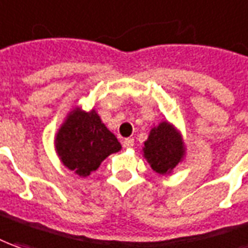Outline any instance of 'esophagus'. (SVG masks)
<instances>
[{
    "mask_svg": "<svg viewBox=\"0 0 248 248\" xmlns=\"http://www.w3.org/2000/svg\"><path fill=\"white\" fill-rule=\"evenodd\" d=\"M123 146H124V148H132V147H134V139H131V138L124 139V141H123Z\"/></svg>",
    "mask_w": 248,
    "mask_h": 248,
    "instance_id": "obj_1",
    "label": "esophagus"
}]
</instances>
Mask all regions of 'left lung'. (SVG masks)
<instances>
[{
  "label": "left lung",
  "mask_w": 248,
  "mask_h": 248,
  "mask_svg": "<svg viewBox=\"0 0 248 248\" xmlns=\"http://www.w3.org/2000/svg\"><path fill=\"white\" fill-rule=\"evenodd\" d=\"M141 153L155 173L171 174L186 155V146L182 134L170 121H160L154 125L143 143Z\"/></svg>",
  "instance_id": "left-lung-1"
}]
</instances>
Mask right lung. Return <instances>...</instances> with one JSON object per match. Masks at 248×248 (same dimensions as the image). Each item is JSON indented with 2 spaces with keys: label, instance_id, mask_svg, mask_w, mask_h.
Listing matches in <instances>:
<instances>
[{
  "label": "right lung",
  "instance_id": "obj_1",
  "mask_svg": "<svg viewBox=\"0 0 248 248\" xmlns=\"http://www.w3.org/2000/svg\"><path fill=\"white\" fill-rule=\"evenodd\" d=\"M56 155L64 167L79 177L95 171L110 154L121 150L120 141L102 123L94 108L73 107L58 128L54 139Z\"/></svg>",
  "mask_w": 248,
  "mask_h": 248
}]
</instances>
